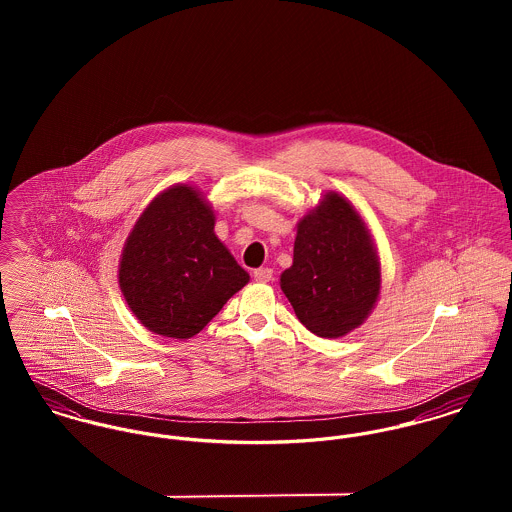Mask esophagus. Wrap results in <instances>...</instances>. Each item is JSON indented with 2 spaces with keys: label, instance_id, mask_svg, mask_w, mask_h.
I'll list each match as a JSON object with an SVG mask.
<instances>
[{
  "label": "esophagus",
  "instance_id": "obj_1",
  "mask_svg": "<svg viewBox=\"0 0 512 512\" xmlns=\"http://www.w3.org/2000/svg\"><path fill=\"white\" fill-rule=\"evenodd\" d=\"M252 276H254L256 282H270L274 272H272V268H258V270L252 272Z\"/></svg>",
  "mask_w": 512,
  "mask_h": 512
}]
</instances>
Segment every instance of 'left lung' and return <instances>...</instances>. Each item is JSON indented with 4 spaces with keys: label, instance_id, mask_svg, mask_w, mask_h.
<instances>
[{
    "label": "left lung",
    "instance_id": "8db88e82",
    "mask_svg": "<svg viewBox=\"0 0 512 512\" xmlns=\"http://www.w3.org/2000/svg\"><path fill=\"white\" fill-rule=\"evenodd\" d=\"M280 286L317 337L337 339L363 325L380 293V262L365 220L343 195H323L299 220Z\"/></svg>",
    "mask_w": 512,
    "mask_h": 512
}]
</instances>
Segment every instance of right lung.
Segmentation results:
<instances>
[{
  "label": "right lung",
  "instance_id": "1",
  "mask_svg": "<svg viewBox=\"0 0 512 512\" xmlns=\"http://www.w3.org/2000/svg\"><path fill=\"white\" fill-rule=\"evenodd\" d=\"M120 290L149 331L189 339L250 276L215 234V213L195 187L159 193L134 224L120 260Z\"/></svg>",
  "mask_w": 512,
  "mask_h": 512
}]
</instances>
